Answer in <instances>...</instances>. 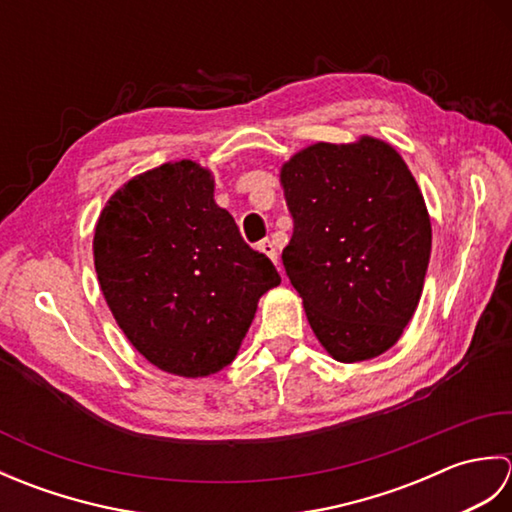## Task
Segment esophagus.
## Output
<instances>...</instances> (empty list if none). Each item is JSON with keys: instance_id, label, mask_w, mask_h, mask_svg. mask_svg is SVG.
I'll list each match as a JSON object with an SVG mask.
<instances>
[{"instance_id": "1", "label": "esophagus", "mask_w": 512, "mask_h": 512, "mask_svg": "<svg viewBox=\"0 0 512 512\" xmlns=\"http://www.w3.org/2000/svg\"><path fill=\"white\" fill-rule=\"evenodd\" d=\"M257 250H259V253H264L270 259V262L277 266V248H275L273 242H270V239H264V242H259Z\"/></svg>"}]
</instances>
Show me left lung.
<instances>
[{
	"mask_svg": "<svg viewBox=\"0 0 512 512\" xmlns=\"http://www.w3.org/2000/svg\"><path fill=\"white\" fill-rule=\"evenodd\" d=\"M295 222L281 253L310 328L332 358L369 361L411 321L431 255L416 178L385 140L317 143L281 167Z\"/></svg>",
	"mask_w": 512,
	"mask_h": 512,
	"instance_id": "obj_1",
	"label": "left lung"
}]
</instances>
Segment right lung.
Listing matches in <instances>:
<instances>
[{
	"instance_id": "1",
	"label": "right lung",
	"mask_w": 512,
	"mask_h": 512,
	"mask_svg": "<svg viewBox=\"0 0 512 512\" xmlns=\"http://www.w3.org/2000/svg\"><path fill=\"white\" fill-rule=\"evenodd\" d=\"M193 160L125 182L94 228V268L118 328L162 372L200 378L233 363L259 297L281 284L213 200Z\"/></svg>"
}]
</instances>
